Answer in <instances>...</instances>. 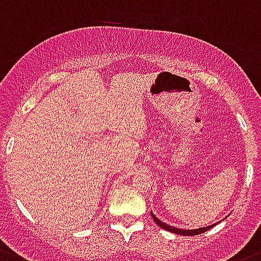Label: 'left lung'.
Segmentation results:
<instances>
[{
    "instance_id": "8db88e82",
    "label": "left lung",
    "mask_w": 261,
    "mask_h": 261,
    "mask_svg": "<svg viewBox=\"0 0 261 261\" xmlns=\"http://www.w3.org/2000/svg\"><path fill=\"white\" fill-rule=\"evenodd\" d=\"M151 216L154 219V222L156 223L161 228L166 229V231L174 232V233H178V235H183V236H194V235H199V233H203V232L208 231L210 228H212V225H208V227H204V228H198V229H180V228H175V227H171V225L166 224V223L161 222L156 216L151 212Z\"/></svg>"
}]
</instances>
